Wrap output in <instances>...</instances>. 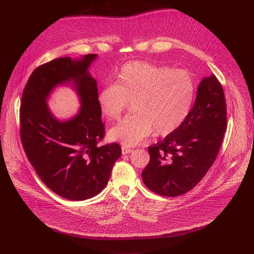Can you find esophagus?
<instances>
[{
  "label": "esophagus",
  "mask_w": 254,
  "mask_h": 254,
  "mask_svg": "<svg viewBox=\"0 0 254 254\" xmlns=\"http://www.w3.org/2000/svg\"><path fill=\"white\" fill-rule=\"evenodd\" d=\"M121 150H123V154H127V153H130L131 151H133V149L128 148V147H127V146H123V147H121Z\"/></svg>",
  "instance_id": "34e87169"
}]
</instances>
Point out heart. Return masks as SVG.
<instances>
[{
    "label": "heart",
    "mask_w": 254,
    "mask_h": 254,
    "mask_svg": "<svg viewBox=\"0 0 254 254\" xmlns=\"http://www.w3.org/2000/svg\"><path fill=\"white\" fill-rule=\"evenodd\" d=\"M194 93V81L187 70L131 61L120 68L115 83L102 88L97 104L103 116L114 121L131 102L133 113L109 130V138L134 146L152 131L166 136L178 129L190 112Z\"/></svg>",
    "instance_id": "1"
}]
</instances>
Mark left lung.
I'll list each match as a JSON object with an SVG mask.
<instances>
[{
    "instance_id": "left-lung-1",
    "label": "left lung",
    "mask_w": 254,
    "mask_h": 254,
    "mask_svg": "<svg viewBox=\"0 0 254 254\" xmlns=\"http://www.w3.org/2000/svg\"><path fill=\"white\" fill-rule=\"evenodd\" d=\"M226 125L223 88L212 74L198 86L195 104L182 126L148 147L150 161L142 171L143 183L168 197L192 190L214 164Z\"/></svg>"
}]
</instances>
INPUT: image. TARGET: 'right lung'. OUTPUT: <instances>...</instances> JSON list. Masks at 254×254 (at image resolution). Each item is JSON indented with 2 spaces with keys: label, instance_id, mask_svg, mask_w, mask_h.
<instances>
[{
  "label": "right lung",
  "instance_id": "right-lung-1",
  "mask_svg": "<svg viewBox=\"0 0 254 254\" xmlns=\"http://www.w3.org/2000/svg\"><path fill=\"white\" fill-rule=\"evenodd\" d=\"M96 57H64L38 66L21 96L20 139L27 158L43 184L69 200L89 199L102 192L121 156L118 143L97 145L105 125L96 81L88 70ZM66 83L78 93L81 108L75 117L59 121L46 100L55 86Z\"/></svg>",
  "mask_w": 254,
  "mask_h": 254
}]
</instances>
